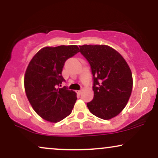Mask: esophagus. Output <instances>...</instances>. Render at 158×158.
<instances>
[{"mask_svg": "<svg viewBox=\"0 0 158 158\" xmlns=\"http://www.w3.org/2000/svg\"><path fill=\"white\" fill-rule=\"evenodd\" d=\"M77 93L78 94H79V95H80L81 93V90H77Z\"/></svg>", "mask_w": 158, "mask_h": 158, "instance_id": "obj_1", "label": "esophagus"}]
</instances>
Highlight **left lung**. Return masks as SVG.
I'll list each match as a JSON object with an SVG mask.
<instances>
[{"label": "left lung", "mask_w": 158, "mask_h": 158, "mask_svg": "<svg viewBox=\"0 0 158 158\" xmlns=\"http://www.w3.org/2000/svg\"><path fill=\"white\" fill-rule=\"evenodd\" d=\"M79 49L93 75L94 95L87 106L99 118H113L126 107L131 96V70L123 56L109 46L85 44Z\"/></svg>", "instance_id": "left-lung-1"}]
</instances>
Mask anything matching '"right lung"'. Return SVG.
Listing matches in <instances>:
<instances>
[{"label":"right lung","mask_w":158,"mask_h":158,"mask_svg":"<svg viewBox=\"0 0 158 158\" xmlns=\"http://www.w3.org/2000/svg\"><path fill=\"white\" fill-rule=\"evenodd\" d=\"M79 52L77 45L46 47L34 56L27 67L24 88L27 99L41 117L51 123L62 120L71 113L77 94L66 86L61 71L65 61Z\"/></svg>","instance_id":"obj_1"}]
</instances>
